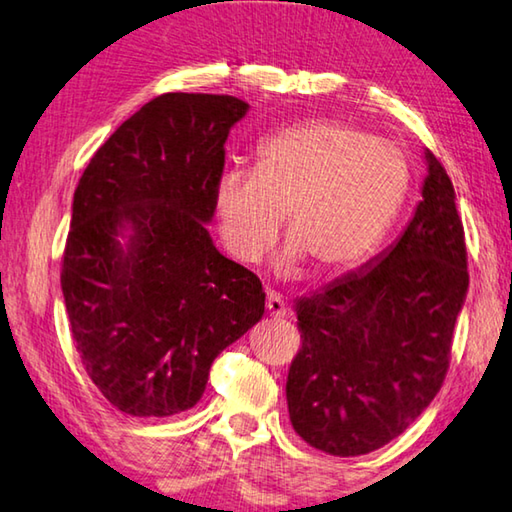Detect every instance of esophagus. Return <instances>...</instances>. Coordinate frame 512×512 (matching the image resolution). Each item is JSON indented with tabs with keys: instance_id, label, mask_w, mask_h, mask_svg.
<instances>
[{
	"instance_id": "1",
	"label": "esophagus",
	"mask_w": 512,
	"mask_h": 512,
	"mask_svg": "<svg viewBox=\"0 0 512 512\" xmlns=\"http://www.w3.org/2000/svg\"><path fill=\"white\" fill-rule=\"evenodd\" d=\"M266 314H269L271 319H285L287 316V303L282 300L280 294H275V291L266 296Z\"/></svg>"
}]
</instances>
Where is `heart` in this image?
I'll return each instance as SVG.
<instances>
[{"label":"heart","mask_w":512,"mask_h":512,"mask_svg":"<svg viewBox=\"0 0 512 512\" xmlns=\"http://www.w3.org/2000/svg\"><path fill=\"white\" fill-rule=\"evenodd\" d=\"M410 161L399 145L342 120H310L269 136L253 173L227 170L214 207L223 243L257 262L285 221L287 271L344 275L373 253L405 205Z\"/></svg>","instance_id":"1"}]
</instances>
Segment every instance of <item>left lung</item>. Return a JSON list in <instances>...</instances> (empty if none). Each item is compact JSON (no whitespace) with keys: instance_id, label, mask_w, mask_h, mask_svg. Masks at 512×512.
<instances>
[{"instance_id":"1","label":"left lung","mask_w":512,"mask_h":512,"mask_svg":"<svg viewBox=\"0 0 512 512\" xmlns=\"http://www.w3.org/2000/svg\"><path fill=\"white\" fill-rule=\"evenodd\" d=\"M428 175L401 239L362 271L300 298V348L287 376L294 431L330 456L399 437L435 399L469 287L465 230L444 166Z\"/></svg>"}]
</instances>
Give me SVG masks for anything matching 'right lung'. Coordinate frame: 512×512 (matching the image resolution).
Wrapping results in <instances>:
<instances>
[{
    "label": "right lung",
    "instance_id": "1",
    "mask_svg": "<svg viewBox=\"0 0 512 512\" xmlns=\"http://www.w3.org/2000/svg\"><path fill=\"white\" fill-rule=\"evenodd\" d=\"M234 95L164 93L127 118L79 177L61 259L72 339L111 405L134 417L189 410L209 367L264 314L253 271L218 253L205 223ZM127 224L133 237H115Z\"/></svg>",
    "mask_w": 512,
    "mask_h": 512
}]
</instances>
